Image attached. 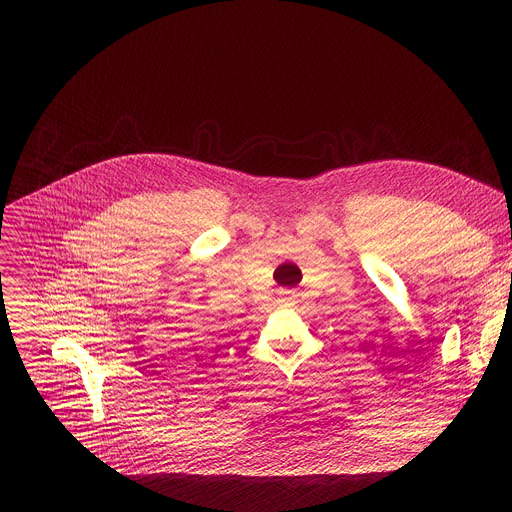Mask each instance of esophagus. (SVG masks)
I'll return each mask as SVG.
<instances>
[{
    "instance_id": "esophagus-1",
    "label": "esophagus",
    "mask_w": 512,
    "mask_h": 512,
    "mask_svg": "<svg viewBox=\"0 0 512 512\" xmlns=\"http://www.w3.org/2000/svg\"><path fill=\"white\" fill-rule=\"evenodd\" d=\"M279 296H281V302H283V304H291V302L296 300V294H294V291H291V289H281Z\"/></svg>"
}]
</instances>
